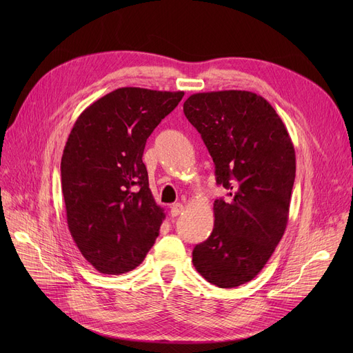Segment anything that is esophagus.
<instances>
[{
  "label": "esophagus",
  "instance_id": "esophagus-1",
  "mask_svg": "<svg viewBox=\"0 0 353 353\" xmlns=\"http://www.w3.org/2000/svg\"><path fill=\"white\" fill-rule=\"evenodd\" d=\"M183 210H184V206L181 205V203H174V205H172V208H170V214H172V217H176Z\"/></svg>",
  "mask_w": 353,
  "mask_h": 353
}]
</instances>
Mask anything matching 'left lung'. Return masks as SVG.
<instances>
[{"mask_svg":"<svg viewBox=\"0 0 353 353\" xmlns=\"http://www.w3.org/2000/svg\"><path fill=\"white\" fill-rule=\"evenodd\" d=\"M214 161V228L193 250L208 282L229 289L261 272L286 230L296 173L294 147L279 114L252 91L196 92L183 104Z\"/></svg>","mask_w":353,"mask_h":353,"instance_id":"8db88e82","label":"left lung"}]
</instances>
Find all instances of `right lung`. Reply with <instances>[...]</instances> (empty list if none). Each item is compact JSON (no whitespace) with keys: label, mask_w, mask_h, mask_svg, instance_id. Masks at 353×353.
Segmentation results:
<instances>
[{"label":"right lung","mask_w":353,"mask_h":353,"mask_svg":"<svg viewBox=\"0 0 353 353\" xmlns=\"http://www.w3.org/2000/svg\"><path fill=\"white\" fill-rule=\"evenodd\" d=\"M183 91L123 87L79 116L61 159V189L71 237L105 274L136 269L165 217L148 188L145 141L177 107Z\"/></svg>","instance_id":"add662e5"}]
</instances>
